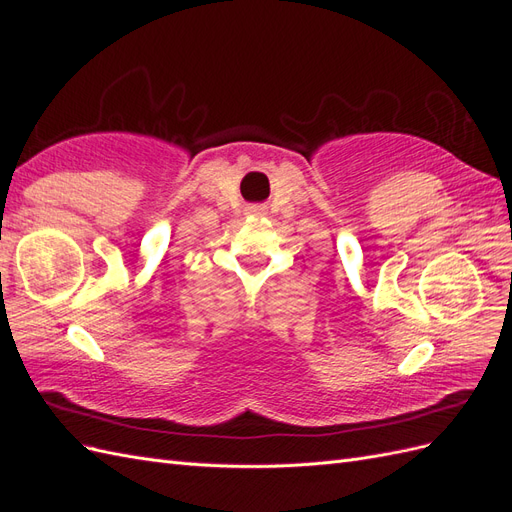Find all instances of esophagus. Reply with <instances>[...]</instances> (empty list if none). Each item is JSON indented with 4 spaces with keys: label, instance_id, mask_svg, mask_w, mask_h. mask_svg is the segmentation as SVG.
Returning <instances> with one entry per match:
<instances>
[{
    "label": "esophagus",
    "instance_id": "esophagus-1",
    "mask_svg": "<svg viewBox=\"0 0 512 512\" xmlns=\"http://www.w3.org/2000/svg\"><path fill=\"white\" fill-rule=\"evenodd\" d=\"M247 215H265L267 213V207L265 205H250L245 209Z\"/></svg>",
    "mask_w": 512,
    "mask_h": 512
}]
</instances>
